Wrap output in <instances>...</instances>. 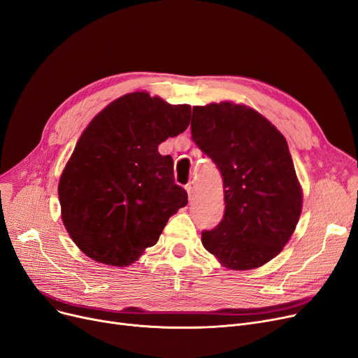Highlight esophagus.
Here are the masks:
<instances>
[{
	"label": "esophagus",
	"mask_w": 358,
	"mask_h": 358,
	"mask_svg": "<svg viewBox=\"0 0 358 358\" xmlns=\"http://www.w3.org/2000/svg\"><path fill=\"white\" fill-rule=\"evenodd\" d=\"M185 190H187L189 199L192 200V199L194 197V193H196V182H194V181H190L187 185H185Z\"/></svg>",
	"instance_id": "obj_1"
}]
</instances>
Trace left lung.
<instances>
[{"label":"left lung","mask_w":358,"mask_h":358,"mask_svg":"<svg viewBox=\"0 0 358 358\" xmlns=\"http://www.w3.org/2000/svg\"><path fill=\"white\" fill-rule=\"evenodd\" d=\"M192 136L224 181V217L201 232V244L232 271L265 265L291 238L303 208L285 137L253 108L228 101L193 106Z\"/></svg>","instance_id":"1"}]
</instances>
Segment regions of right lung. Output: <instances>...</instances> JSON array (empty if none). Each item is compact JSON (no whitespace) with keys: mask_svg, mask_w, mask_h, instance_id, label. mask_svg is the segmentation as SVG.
Instances as JSON below:
<instances>
[{"mask_svg":"<svg viewBox=\"0 0 358 358\" xmlns=\"http://www.w3.org/2000/svg\"><path fill=\"white\" fill-rule=\"evenodd\" d=\"M190 114V105L133 92L89 122L58 184L63 224L87 257L131 265L187 205V192L174 182L173 158L158 146L187 129Z\"/></svg>","mask_w":358,"mask_h":358,"instance_id":"obj_1","label":"right lung"}]
</instances>
